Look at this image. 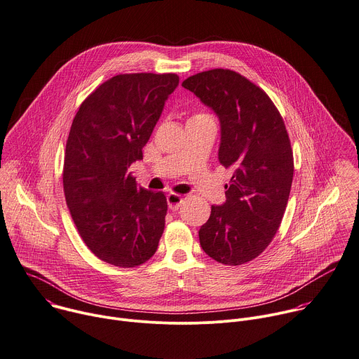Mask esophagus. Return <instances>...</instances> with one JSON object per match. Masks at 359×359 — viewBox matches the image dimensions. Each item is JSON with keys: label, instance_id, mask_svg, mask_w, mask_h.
Segmentation results:
<instances>
[{"label": "esophagus", "instance_id": "1", "mask_svg": "<svg viewBox=\"0 0 359 359\" xmlns=\"http://www.w3.org/2000/svg\"><path fill=\"white\" fill-rule=\"evenodd\" d=\"M168 205L170 210H179V207L182 205L183 203V198L180 194H176V193H169L168 194Z\"/></svg>", "mask_w": 359, "mask_h": 359}]
</instances>
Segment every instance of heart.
<instances>
[{
    "mask_svg": "<svg viewBox=\"0 0 359 359\" xmlns=\"http://www.w3.org/2000/svg\"><path fill=\"white\" fill-rule=\"evenodd\" d=\"M208 115L207 114H196V115H193L190 119H197V118H207Z\"/></svg>",
    "mask_w": 359,
    "mask_h": 359,
    "instance_id": "b5f03b06",
    "label": "heart"
}]
</instances>
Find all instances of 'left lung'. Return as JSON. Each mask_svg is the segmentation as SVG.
Returning <instances> with one entry per match:
<instances>
[{
  "label": "left lung",
  "mask_w": 359,
  "mask_h": 359,
  "mask_svg": "<svg viewBox=\"0 0 359 359\" xmlns=\"http://www.w3.org/2000/svg\"><path fill=\"white\" fill-rule=\"evenodd\" d=\"M182 86L218 116V161L233 170L225 203L211 205L198 231L200 245L219 264L243 265L271 244L287 205L294 166L283 118L262 88L228 69L197 73Z\"/></svg>",
  "instance_id": "1"
}]
</instances>
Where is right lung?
Listing matches in <instances>:
<instances>
[{"label":"right lung","mask_w":359,"mask_h":359,"mask_svg":"<svg viewBox=\"0 0 359 359\" xmlns=\"http://www.w3.org/2000/svg\"><path fill=\"white\" fill-rule=\"evenodd\" d=\"M179 86L175 73L118 74L80 105L66 144L63 190L76 228L101 261L135 268L158 250L168 201L138 187L130 166Z\"/></svg>","instance_id":"add662e5"}]
</instances>
